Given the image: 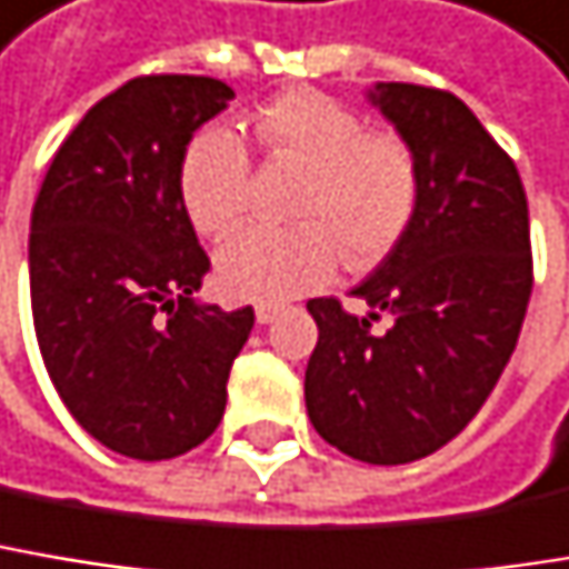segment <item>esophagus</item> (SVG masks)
I'll return each mask as SVG.
<instances>
[{"instance_id":"esophagus-1","label":"esophagus","mask_w":569,"mask_h":569,"mask_svg":"<svg viewBox=\"0 0 569 569\" xmlns=\"http://www.w3.org/2000/svg\"><path fill=\"white\" fill-rule=\"evenodd\" d=\"M253 312H257V322L267 326V322H273V319L280 316V306H277V302H257Z\"/></svg>"}]
</instances>
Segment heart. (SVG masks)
Wrapping results in <instances>:
<instances>
[{
  "label": "heart",
  "instance_id": "obj_1",
  "mask_svg": "<svg viewBox=\"0 0 569 569\" xmlns=\"http://www.w3.org/2000/svg\"><path fill=\"white\" fill-rule=\"evenodd\" d=\"M267 159L302 172L289 214L296 228H250L218 253V283L233 299L277 302L322 286L348 267L385 260L410 231L420 204V159L397 132L368 130L365 117L322 90H289L253 117ZM179 198L191 228L231 233L250 201V156L233 132L198 130L179 162Z\"/></svg>",
  "mask_w": 569,
  "mask_h": 569
}]
</instances>
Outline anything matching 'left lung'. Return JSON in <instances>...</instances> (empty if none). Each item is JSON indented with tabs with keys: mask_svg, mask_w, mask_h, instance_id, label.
I'll return each instance as SVG.
<instances>
[{
	"mask_svg": "<svg viewBox=\"0 0 569 569\" xmlns=\"http://www.w3.org/2000/svg\"><path fill=\"white\" fill-rule=\"evenodd\" d=\"M420 159V204L381 267L351 289L371 312L309 299L319 341L306 410L351 459L403 466L459 437L498 385L528 312L535 263L515 159L449 90L368 93ZM391 316L388 333L370 322Z\"/></svg>",
	"mask_w": 569,
	"mask_h": 569,
	"instance_id": "left-lung-1",
	"label": "left lung"
}]
</instances>
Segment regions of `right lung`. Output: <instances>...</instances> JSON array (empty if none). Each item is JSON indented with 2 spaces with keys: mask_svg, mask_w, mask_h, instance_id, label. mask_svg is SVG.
<instances>
[{
  "mask_svg": "<svg viewBox=\"0 0 569 569\" xmlns=\"http://www.w3.org/2000/svg\"><path fill=\"white\" fill-rule=\"evenodd\" d=\"M233 90L146 74L87 110L31 208L28 289L48 378L107 449L156 462L211 437L253 309L194 302L211 270L181 208L188 139Z\"/></svg>",
  "mask_w": 569,
  "mask_h": 569,
  "instance_id": "obj_1",
  "label": "right lung"
}]
</instances>
